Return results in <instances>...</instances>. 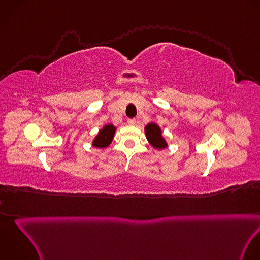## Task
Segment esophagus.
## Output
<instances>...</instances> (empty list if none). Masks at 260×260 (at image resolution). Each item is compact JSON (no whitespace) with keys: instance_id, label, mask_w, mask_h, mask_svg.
I'll return each mask as SVG.
<instances>
[{"instance_id":"obj_1","label":"esophagus","mask_w":260,"mask_h":260,"mask_svg":"<svg viewBox=\"0 0 260 260\" xmlns=\"http://www.w3.org/2000/svg\"><path fill=\"white\" fill-rule=\"evenodd\" d=\"M127 123H128L129 125H135V124H136V119H135V118L128 119V120H127Z\"/></svg>"}]
</instances>
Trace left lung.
Segmentation results:
<instances>
[{
  "label": "left lung",
  "instance_id": "left-lung-1",
  "mask_svg": "<svg viewBox=\"0 0 260 260\" xmlns=\"http://www.w3.org/2000/svg\"><path fill=\"white\" fill-rule=\"evenodd\" d=\"M145 133L148 141L153 147L157 148V149H162V148L167 147V143L161 137V131L155 123L147 124L145 127Z\"/></svg>",
  "mask_w": 260,
  "mask_h": 260
}]
</instances>
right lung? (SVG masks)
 <instances>
[{"mask_svg":"<svg viewBox=\"0 0 260 260\" xmlns=\"http://www.w3.org/2000/svg\"><path fill=\"white\" fill-rule=\"evenodd\" d=\"M115 127L112 124H108L99 132V135L93 141V146L98 148H105L110 145L114 137Z\"/></svg>","mask_w":260,"mask_h":260,"instance_id":"obj_1","label":"right lung"}]
</instances>
